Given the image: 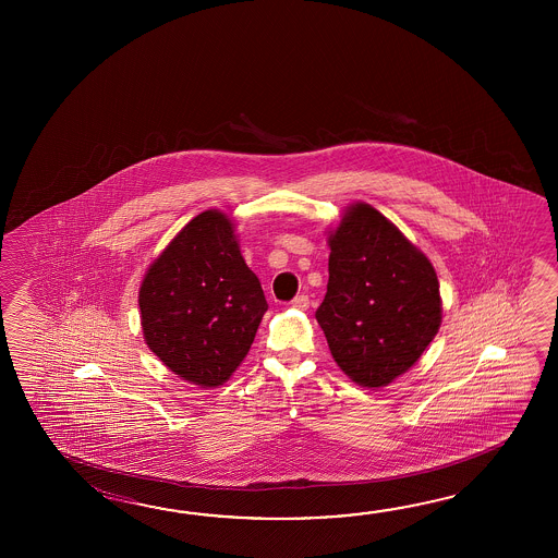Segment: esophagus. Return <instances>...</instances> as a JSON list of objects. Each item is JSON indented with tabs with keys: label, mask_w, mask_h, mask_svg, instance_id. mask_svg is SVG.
<instances>
[{
	"label": "esophagus",
	"mask_w": 558,
	"mask_h": 558,
	"mask_svg": "<svg viewBox=\"0 0 558 558\" xmlns=\"http://www.w3.org/2000/svg\"><path fill=\"white\" fill-rule=\"evenodd\" d=\"M291 307L301 308V311H305L308 307V296L307 295H296L293 301H291Z\"/></svg>",
	"instance_id": "esophagus-1"
}]
</instances>
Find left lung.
<instances>
[{"instance_id": "left-lung-1", "label": "left lung", "mask_w": 558, "mask_h": 558, "mask_svg": "<svg viewBox=\"0 0 558 558\" xmlns=\"http://www.w3.org/2000/svg\"><path fill=\"white\" fill-rule=\"evenodd\" d=\"M315 317L344 375L385 387L415 365L440 327L439 279L387 217L356 203L331 238Z\"/></svg>"}]
</instances>
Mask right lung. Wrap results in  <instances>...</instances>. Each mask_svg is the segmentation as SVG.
<instances>
[{
	"label": "right lung",
	"mask_w": 558,
	"mask_h": 558,
	"mask_svg": "<svg viewBox=\"0 0 558 558\" xmlns=\"http://www.w3.org/2000/svg\"><path fill=\"white\" fill-rule=\"evenodd\" d=\"M145 343L175 375L223 385L250 353L267 301L219 211L193 217L155 259L140 289Z\"/></svg>",
	"instance_id": "add662e5"
}]
</instances>
